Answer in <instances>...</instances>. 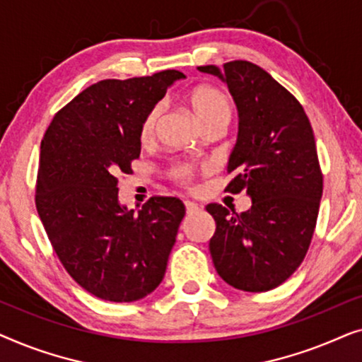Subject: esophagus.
Listing matches in <instances>:
<instances>
[{
    "label": "esophagus",
    "mask_w": 362,
    "mask_h": 362,
    "mask_svg": "<svg viewBox=\"0 0 362 362\" xmlns=\"http://www.w3.org/2000/svg\"><path fill=\"white\" fill-rule=\"evenodd\" d=\"M185 207H186L187 214H194V212H197V211L201 209V207L197 206L196 202H191V201H185Z\"/></svg>",
    "instance_id": "esophagus-1"
}]
</instances>
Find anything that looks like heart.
<instances>
[{"label":"heart","mask_w":362,"mask_h":362,"mask_svg":"<svg viewBox=\"0 0 362 362\" xmlns=\"http://www.w3.org/2000/svg\"><path fill=\"white\" fill-rule=\"evenodd\" d=\"M191 110L194 112L197 122L202 127L211 125L216 122H229L230 118V102L226 93L214 86H197L187 95ZM161 115V105L156 103L143 115L138 128V136L141 143L153 140L156 133L158 120ZM170 175L181 186H189L194 181V168L187 163H176L170 168Z\"/></svg>","instance_id":"heart-1"}]
</instances>
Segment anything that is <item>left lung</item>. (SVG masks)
<instances>
[{"label": "left lung", "mask_w": 362, "mask_h": 362, "mask_svg": "<svg viewBox=\"0 0 362 362\" xmlns=\"http://www.w3.org/2000/svg\"><path fill=\"white\" fill-rule=\"evenodd\" d=\"M219 76L239 108V136L232 151L226 191L252 197L237 214L217 202L209 242L221 279L244 291H269L293 275L303 262L318 219L323 173L311 123L293 93L249 61H230Z\"/></svg>", "instance_id": "obj_1"}]
</instances>
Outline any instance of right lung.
<instances>
[{
  "mask_svg": "<svg viewBox=\"0 0 362 362\" xmlns=\"http://www.w3.org/2000/svg\"><path fill=\"white\" fill-rule=\"evenodd\" d=\"M180 71L87 87L54 115L41 141L36 209L67 274L97 298L128 303L161 284L185 204L153 196L118 202V175L140 156L138 128Z\"/></svg>",
  "mask_w": 362,
  "mask_h": 362,
  "instance_id": "obj_1",
  "label": "right lung"
}]
</instances>
